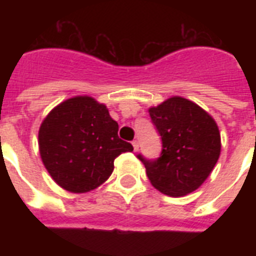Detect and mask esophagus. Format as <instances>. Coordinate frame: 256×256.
I'll return each instance as SVG.
<instances>
[{"instance_id": "34e87169", "label": "esophagus", "mask_w": 256, "mask_h": 256, "mask_svg": "<svg viewBox=\"0 0 256 256\" xmlns=\"http://www.w3.org/2000/svg\"><path fill=\"white\" fill-rule=\"evenodd\" d=\"M132 144H133V150H134V151H138V148H140V146H138V142H137V141H136V140H134V141L132 142Z\"/></svg>"}]
</instances>
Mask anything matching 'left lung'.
I'll return each mask as SVG.
<instances>
[{
    "instance_id": "8db88e82",
    "label": "left lung",
    "mask_w": 256,
    "mask_h": 256,
    "mask_svg": "<svg viewBox=\"0 0 256 256\" xmlns=\"http://www.w3.org/2000/svg\"><path fill=\"white\" fill-rule=\"evenodd\" d=\"M162 137V154L148 160L140 154L146 174L156 190L184 196L205 182L220 155V133L216 120L195 102L174 96L148 108Z\"/></svg>"
}]
</instances>
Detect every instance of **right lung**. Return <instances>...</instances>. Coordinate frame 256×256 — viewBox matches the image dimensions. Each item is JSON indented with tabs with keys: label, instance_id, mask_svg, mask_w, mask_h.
I'll return each mask as SVG.
<instances>
[{
	"label": "right lung",
	"instance_id": "add662e5",
	"mask_svg": "<svg viewBox=\"0 0 256 256\" xmlns=\"http://www.w3.org/2000/svg\"><path fill=\"white\" fill-rule=\"evenodd\" d=\"M118 130L106 106L90 96L73 97L52 108L38 133L40 158L52 180L74 194L102 184L118 156L133 151Z\"/></svg>",
	"mask_w": 256,
	"mask_h": 256
}]
</instances>
